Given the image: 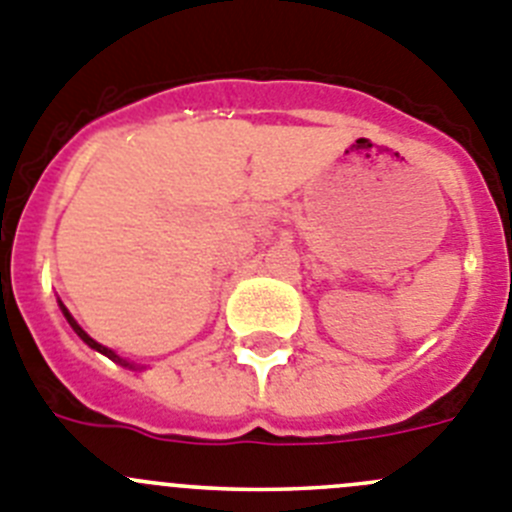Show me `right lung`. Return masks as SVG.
Masks as SVG:
<instances>
[{
  "label": "right lung",
  "mask_w": 512,
  "mask_h": 512,
  "mask_svg": "<svg viewBox=\"0 0 512 512\" xmlns=\"http://www.w3.org/2000/svg\"><path fill=\"white\" fill-rule=\"evenodd\" d=\"M61 311H63V316H66V319H68V324H71V326H73V331H76V334H78V336H81V339H84V342H86V344H89V347H91V349H96V352H101V354H107V357H112V359H117V362H122V359H119V357H117V354H114V352H112V349H107V347H101V344H99V342H94V339H91V336H89V334H86V331H84V329H81V326H78V324H76V321H73V316H71V313H68V308H66V306H63V303H61ZM124 365H127V362H124Z\"/></svg>",
  "instance_id": "add662e5"
}]
</instances>
